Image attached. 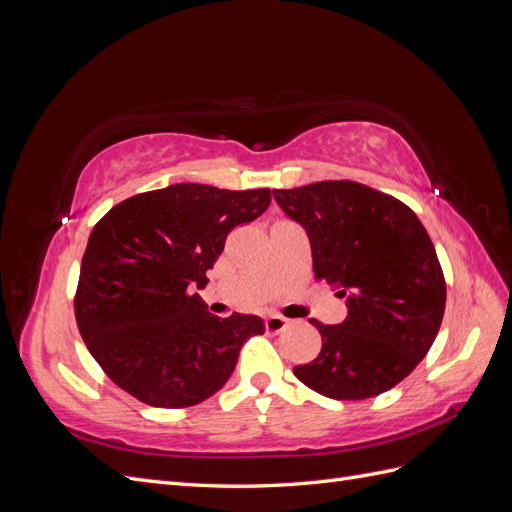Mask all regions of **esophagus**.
<instances>
[{"label": "esophagus", "mask_w": 512, "mask_h": 512, "mask_svg": "<svg viewBox=\"0 0 512 512\" xmlns=\"http://www.w3.org/2000/svg\"><path fill=\"white\" fill-rule=\"evenodd\" d=\"M290 324L288 318L280 316V314H271L267 320H265V329L271 331V333H282L286 331V327Z\"/></svg>", "instance_id": "esophagus-1"}]
</instances>
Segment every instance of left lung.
I'll use <instances>...</instances> for the list:
<instances>
[{"label": "left lung", "mask_w": 512, "mask_h": 512, "mask_svg": "<svg viewBox=\"0 0 512 512\" xmlns=\"http://www.w3.org/2000/svg\"><path fill=\"white\" fill-rule=\"evenodd\" d=\"M273 198L305 228L316 280L348 305L342 324L312 320L322 350L294 376L331 399L393 389L425 359L444 316L446 282L425 226L401 200L346 179Z\"/></svg>", "instance_id": "left-lung-1"}]
</instances>
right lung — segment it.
Returning <instances> with one entry per match:
<instances>
[{
	"label": "right lung",
	"mask_w": 512,
	"mask_h": 512,
	"mask_svg": "<svg viewBox=\"0 0 512 512\" xmlns=\"http://www.w3.org/2000/svg\"><path fill=\"white\" fill-rule=\"evenodd\" d=\"M269 203V188L175 183L126 198L94 226L74 316L119 389L156 408L196 406L222 389L241 346L265 333V322L213 316L194 288L207 286L230 230Z\"/></svg>",
	"instance_id": "1"
}]
</instances>
